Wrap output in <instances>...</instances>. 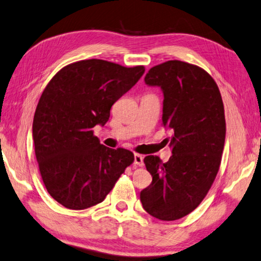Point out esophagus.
<instances>
[{
	"mask_svg": "<svg viewBox=\"0 0 261 261\" xmlns=\"http://www.w3.org/2000/svg\"><path fill=\"white\" fill-rule=\"evenodd\" d=\"M134 164L139 167H142L143 166V156L140 155V154H135L134 155Z\"/></svg>",
	"mask_w": 261,
	"mask_h": 261,
	"instance_id": "1",
	"label": "esophagus"
}]
</instances>
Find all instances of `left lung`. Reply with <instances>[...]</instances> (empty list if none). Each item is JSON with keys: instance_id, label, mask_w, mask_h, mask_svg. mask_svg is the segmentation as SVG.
<instances>
[{"instance_id": "obj_1", "label": "left lung", "mask_w": 261, "mask_h": 261, "mask_svg": "<svg viewBox=\"0 0 261 261\" xmlns=\"http://www.w3.org/2000/svg\"><path fill=\"white\" fill-rule=\"evenodd\" d=\"M144 83L163 92L162 125L172 132V155L166 163L144 158L153 181L140 199L153 217L176 220L199 205L217 176L226 133L222 95L206 71L181 61L151 67Z\"/></svg>"}]
</instances>
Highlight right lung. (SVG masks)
<instances>
[{
	"instance_id": "add662e5",
	"label": "right lung",
	"mask_w": 261,
	"mask_h": 261,
	"mask_svg": "<svg viewBox=\"0 0 261 261\" xmlns=\"http://www.w3.org/2000/svg\"><path fill=\"white\" fill-rule=\"evenodd\" d=\"M144 73L102 59L72 63L54 75L36 108L33 138L47 192L67 209L101 203L134 161L132 151L100 143L92 128L103 126L111 107Z\"/></svg>"
}]
</instances>
